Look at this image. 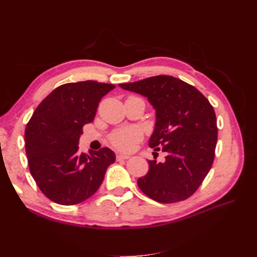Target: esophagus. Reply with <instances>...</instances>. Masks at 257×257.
I'll return each mask as SVG.
<instances>
[{
  "mask_svg": "<svg viewBox=\"0 0 257 257\" xmlns=\"http://www.w3.org/2000/svg\"><path fill=\"white\" fill-rule=\"evenodd\" d=\"M127 159H130L128 155H125V154H116V160H118V161L127 160Z\"/></svg>",
  "mask_w": 257,
  "mask_h": 257,
  "instance_id": "esophagus-1",
  "label": "esophagus"
}]
</instances>
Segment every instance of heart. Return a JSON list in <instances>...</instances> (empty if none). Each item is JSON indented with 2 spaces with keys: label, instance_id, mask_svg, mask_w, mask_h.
I'll return each instance as SVG.
<instances>
[{
  "label": "heart",
  "instance_id": "b5f03b06",
  "mask_svg": "<svg viewBox=\"0 0 257 257\" xmlns=\"http://www.w3.org/2000/svg\"><path fill=\"white\" fill-rule=\"evenodd\" d=\"M143 138L142 132L138 128L131 127L115 132L111 135L110 142L111 144L123 151H128L134 147L136 143H138Z\"/></svg>",
  "mask_w": 257,
  "mask_h": 257
}]
</instances>
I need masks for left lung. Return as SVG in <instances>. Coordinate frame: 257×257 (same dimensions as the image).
<instances>
[{
  "instance_id": "left-lung-1",
  "label": "left lung",
  "mask_w": 257,
  "mask_h": 257,
  "mask_svg": "<svg viewBox=\"0 0 257 257\" xmlns=\"http://www.w3.org/2000/svg\"><path fill=\"white\" fill-rule=\"evenodd\" d=\"M148 98L155 109L149 146L166 153L149 161V172L137 184L148 197L172 204L192 196L208 175L217 141L216 116L209 100L193 85L160 75L119 84Z\"/></svg>"
}]
</instances>
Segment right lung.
I'll list each match as a JSON object with an SVG mask.
<instances>
[{"mask_svg":"<svg viewBox=\"0 0 257 257\" xmlns=\"http://www.w3.org/2000/svg\"><path fill=\"white\" fill-rule=\"evenodd\" d=\"M114 84L93 80L54 89L37 106L26 127L29 168L40 190L59 205L80 204L102 184L115 161L109 148L79 152L84 124L94 120L99 100Z\"/></svg>","mask_w":257,"mask_h":257,"instance_id":"add662e5","label":"right lung"}]
</instances>
